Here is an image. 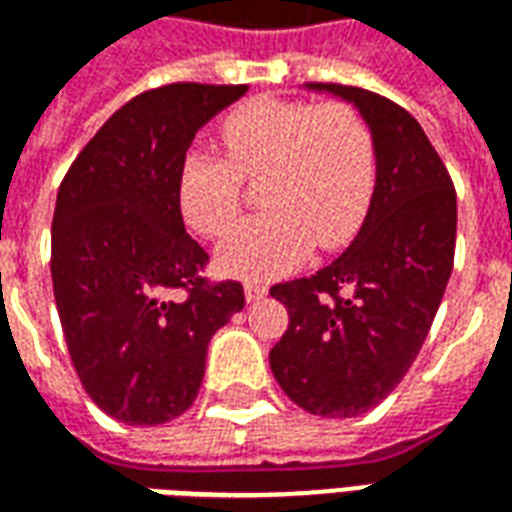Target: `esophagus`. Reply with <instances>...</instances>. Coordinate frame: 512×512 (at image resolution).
I'll return each mask as SVG.
<instances>
[{
	"mask_svg": "<svg viewBox=\"0 0 512 512\" xmlns=\"http://www.w3.org/2000/svg\"><path fill=\"white\" fill-rule=\"evenodd\" d=\"M244 296H246V301H260L268 296V288L263 285V282H246Z\"/></svg>",
	"mask_w": 512,
	"mask_h": 512,
	"instance_id": "obj_1",
	"label": "esophagus"
}]
</instances>
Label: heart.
<instances>
[{"label":"heart","mask_w":512,"mask_h":512,"mask_svg":"<svg viewBox=\"0 0 512 512\" xmlns=\"http://www.w3.org/2000/svg\"><path fill=\"white\" fill-rule=\"evenodd\" d=\"M227 158L189 150L178 169L183 219L222 235L241 211L244 178L266 208L216 249L224 274L266 279L299 266L312 244L337 249L362 227L376 189V145L345 104H304L260 95L235 106L219 126Z\"/></svg>","instance_id":"obj_1"}]
</instances>
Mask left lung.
<instances>
[{
    "mask_svg": "<svg viewBox=\"0 0 512 512\" xmlns=\"http://www.w3.org/2000/svg\"><path fill=\"white\" fill-rule=\"evenodd\" d=\"M307 90L362 115L376 145V189L343 255L271 288L290 321L268 362L296 406L345 419L376 408L417 359L452 274L458 202L439 153L403 106L345 84Z\"/></svg>",
    "mask_w": 512,
    "mask_h": 512,
    "instance_id": "1",
    "label": "left lung"
}]
</instances>
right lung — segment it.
<instances>
[{
	"label": "right lung",
	"instance_id": "1",
	"mask_svg": "<svg viewBox=\"0 0 512 512\" xmlns=\"http://www.w3.org/2000/svg\"><path fill=\"white\" fill-rule=\"evenodd\" d=\"M246 84L178 82L120 106L57 191L51 282L73 367L93 403L126 425H161L194 403L208 343L244 310L241 282L211 285L183 227L178 169ZM186 289L187 299H168Z\"/></svg>",
	"mask_w": 512,
	"mask_h": 512
}]
</instances>
